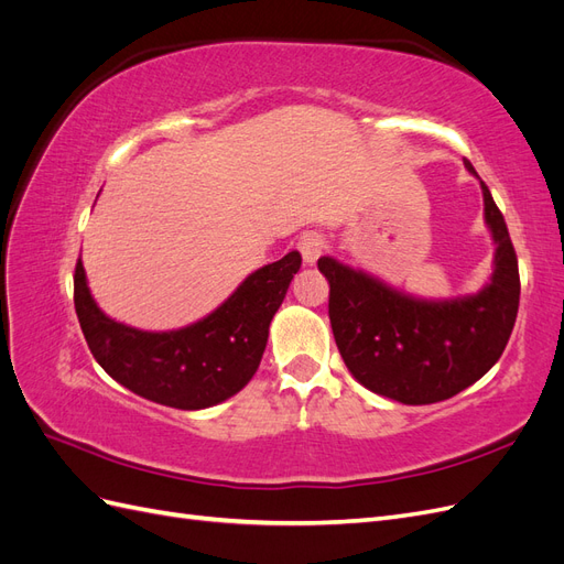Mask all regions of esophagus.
Masks as SVG:
<instances>
[{
	"instance_id": "34e87169",
	"label": "esophagus",
	"mask_w": 564,
	"mask_h": 564,
	"mask_svg": "<svg viewBox=\"0 0 564 564\" xmlns=\"http://www.w3.org/2000/svg\"><path fill=\"white\" fill-rule=\"evenodd\" d=\"M299 251H301V256H303V263H308V265H313L319 256H322V249H324V242H322V237L319 235H315V232H305V235H301L299 237Z\"/></svg>"
}]
</instances>
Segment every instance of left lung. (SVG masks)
<instances>
[{"mask_svg": "<svg viewBox=\"0 0 564 564\" xmlns=\"http://www.w3.org/2000/svg\"><path fill=\"white\" fill-rule=\"evenodd\" d=\"M466 169L477 176L473 164ZM485 220L497 253L494 275L477 294L416 299L362 270L322 256L329 280V319L340 357L371 392L402 404H433L473 386L497 365L520 305L518 256L503 214L485 181Z\"/></svg>", "mask_w": 564, "mask_h": 564, "instance_id": "8db88e82", "label": "left lung"}]
</instances>
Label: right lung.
Here are the masks:
<instances>
[{"label":"right lung","instance_id":"right-lung-1","mask_svg":"<svg viewBox=\"0 0 564 564\" xmlns=\"http://www.w3.org/2000/svg\"><path fill=\"white\" fill-rule=\"evenodd\" d=\"M301 253L268 263L204 319L176 332H141L98 308L75 265V311L96 362L135 395L176 409H204L240 392L261 365L270 319L282 305Z\"/></svg>","mask_w":564,"mask_h":564}]
</instances>
